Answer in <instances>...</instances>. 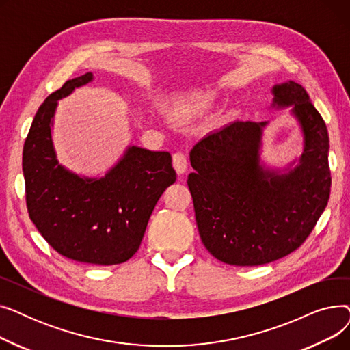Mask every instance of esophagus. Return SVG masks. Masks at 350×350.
Segmentation results:
<instances>
[{
    "instance_id": "1",
    "label": "esophagus",
    "mask_w": 350,
    "mask_h": 350,
    "mask_svg": "<svg viewBox=\"0 0 350 350\" xmlns=\"http://www.w3.org/2000/svg\"><path fill=\"white\" fill-rule=\"evenodd\" d=\"M173 167H174L177 174L186 173V170H187V157H186L185 153L177 152V153L173 154Z\"/></svg>"
}]
</instances>
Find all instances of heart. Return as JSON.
<instances>
[{"mask_svg": "<svg viewBox=\"0 0 350 350\" xmlns=\"http://www.w3.org/2000/svg\"><path fill=\"white\" fill-rule=\"evenodd\" d=\"M213 103V96L208 94V92L204 90H196L180 99L174 107H173V115L177 119L186 120L191 119L200 113H203L204 110H207Z\"/></svg>", "mask_w": 350, "mask_h": 350, "instance_id": "b5f03b06", "label": "heart"}]
</instances>
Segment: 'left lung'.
I'll use <instances>...</instances> for the list:
<instances>
[{
	"label": "left lung",
	"mask_w": 350,
	"mask_h": 350,
	"mask_svg": "<svg viewBox=\"0 0 350 350\" xmlns=\"http://www.w3.org/2000/svg\"><path fill=\"white\" fill-rule=\"evenodd\" d=\"M272 95V107L291 106L301 126L304 152L295 167L281 172L261 161L268 122H232L190 152L194 172L187 185L201 241L230 265H262L299 248L330 194L329 136L322 116L297 82L275 85Z\"/></svg>",
	"instance_id": "1"
}]
</instances>
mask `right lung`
Segmentation results:
<instances>
[{
  "label": "right lung",
  "instance_id": "right-lung-1",
  "mask_svg": "<svg viewBox=\"0 0 350 350\" xmlns=\"http://www.w3.org/2000/svg\"><path fill=\"white\" fill-rule=\"evenodd\" d=\"M92 79L88 72L65 82L40 106L23 152L25 198L31 221L55 251L78 262L115 265L139 250L176 172L170 153L137 146H129L100 178L78 176L59 164L51 135L58 100Z\"/></svg>",
  "mask_w": 350,
  "mask_h": 350
}]
</instances>
